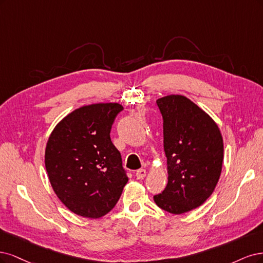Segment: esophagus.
<instances>
[{
	"label": "esophagus",
	"mask_w": 263,
	"mask_h": 263,
	"mask_svg": "<svg viewBox=\"0 0 263 263\" xmlns=\"http://www.w3.org/2000/svg\"><path fill=\"white\" fill-rule=\"evenodd\" d=\"M146 176V171H145V169H139V171L137 172V178H138V179H143V178L144 177H145Z\"/></svg>",
	"instance_id": "34e87169"
}]
</instances>
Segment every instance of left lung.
Returning <instances> with one entry per match:
<instances>
[{"label": "left lung", "instance_id": "obj_1", "mask_svg": "<svg viewBox=\"0 0 263 263\" xmlns=\"http://www.w3.org/2000/svg\"><path fill=\"white\" fill-rule=\"evenodd\" d=\"M156 103L164 121L168 182L154 201L169 213L183 214L213 193L222 173L223 138L216 122L185 96L168 95Z\"/></svg>", "mask_w": 263, "mask_h": 263}]
</instances>
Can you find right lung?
Segmentation results:
<instances>
[{"mask_svg":"<svg viewBox=\"0 0 263 263\" xmlns=\"http://www.w3.org/2000/svg\"><path fill=\"white\" fill-rule=\"evenodd\" d=\"M118 103L73 110L48 139L45 164L51 187L73 213L99 218L111 211L128 182L119 151L110 140Z\"/></svg>","mask_w":263,"mask_h":263,"instance_id":"1","label":"right lung"}]
</instances>
